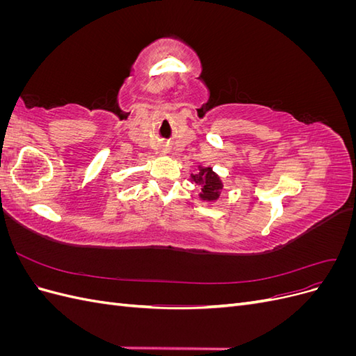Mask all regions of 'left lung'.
<instances>
[{"instance_id":"8db88e82","label":"left lung","mask_w":356,"mask_h":356,"mask_svg":"<svg viewBox=\"0 0 356 356\" xmlns=\"http://www.w3.org/2000/svg\"><path fill=\"white\" fill-rule=\"evenodd\" d=\"M190 181L193 182V184L200 186L199 197L203 202L213 203L220 199L224 184H222V179L220 178V175L215 174L211 166L199 165L196 174H191Z\"/></svg>"}]
</instances>
